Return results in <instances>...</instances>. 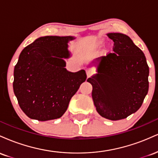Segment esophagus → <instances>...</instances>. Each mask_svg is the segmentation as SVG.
Returning <instances> with one entry per match:
<instances>
[{
    "label": "esophagus",
    "mask_w": 158,
    "mask_h": 158,
    "mask_svg": "<svg viewBox=\"0 0 158 158\" xmlns=\"http://www.w3.org/2000/svg\"><path fill=\"white\" fill-rule=\"evenodd\" d=\"M92 73H93V72H92V70H89V69H88V70H86V74H87V76H88V77H90V76L92 75Z\"/></svg>",
    "instance_id": "34e87169"
}]
</instances>
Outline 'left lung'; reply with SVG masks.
I'll list each match as a JSON object with an SVG mask.
<instances>
[{
	"mask_svg": "<svg viewBox=\"0 0 158 158\" xmlns=\"http://www.w3.org/2000/svg\"><path fill=\"white\" fill-rule=\"evenodd\" d=\"M113 52L96 59L97 73L87 81L93 86L97 111L104 118L119 120L135 113L148 90L149 68L142 50L128 35L111 32Z\"/></svg>",
	"mask_w": 158,
	"mask_h": 158,
	"instance_id": "8db88e82",
	"label": "left lung"
}]
</instances>
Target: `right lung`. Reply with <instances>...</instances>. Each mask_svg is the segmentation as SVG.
Listing matches in <instances>:
<instances>
[{"label":"right lung","mask_w":158,"mask_h":158,"mask_svg":"<svg viewBox=\"0 0 158 158\" xmlns=\"http://www.w3.org/2000/svg\"><path fill=\"white\" fill-rule=\"evenodd\" d=\"M72 36L40 37L21 51L14 69L13 90L20 108L39 121L60 118L70 99L86 80L84 70L65 68Z\"/></svg>","instance_id":"obj_1"}]
</instances>
